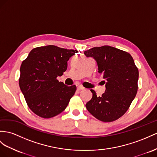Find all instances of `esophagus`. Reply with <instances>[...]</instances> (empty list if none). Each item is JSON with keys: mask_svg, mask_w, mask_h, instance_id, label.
Returning a JSON list of instances; mask_svg holds the SVG:
<instances>
[{"mask_svg": "<svg viewBox=\"0 0 157 157\" xmlns=\"http://www.w3.org/2000/svg\"><path fill=\"white\" fill-rule=\"evenodd\" d=\"M77 90H78V91H83V90H84V87H83L82 86H79V87H78Z\"/></svg>", "mask_w": 157, "mask_h": 157, "instance_id": "1", "label": "esophagus"}]
</instances>
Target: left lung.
<instances>
[{"mask_svg":"<svg viewBox=\"0 0 157 157\" xmlns=\"http://www.w3.org/2000/svg\"><path fill=\"white\" fill-rule=\"evenodd\" d=\"M97 62L106 90L101 97L91 90L93 96L86 107L103 122H112L126 113L137 93L139 70L129 53L109 46L94 47L84 52Z\"/></svg>","mask_w":157,"mask_h":157,"instance_id":"1","label":"left lung"}]
</instances>
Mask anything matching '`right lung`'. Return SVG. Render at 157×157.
<instances>
[{
	"label": "right lung",
	"mask_w": 157,
	"mask_h": 157,
	"mask_svg": "<svg viewBox=\"0 0 157 157\" xmlns=\"http://www.w3.org/2000/svg\"><path fill=\"white\" fill-rule=\"evenodd\" d=\"M78 51L54 45L32 50L23 60L19 86L30 110L40 117L52 118L65 110L76 91L75 85L59 82L67 61Z\"/></svg>",
	"instance_id": "obj_1"
}]
</instances>
